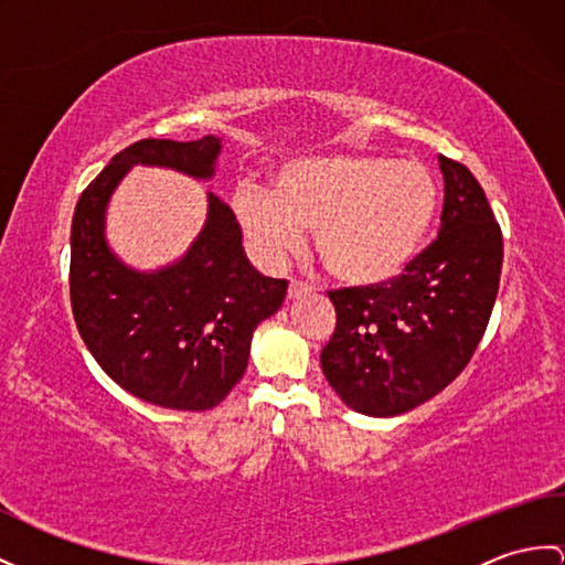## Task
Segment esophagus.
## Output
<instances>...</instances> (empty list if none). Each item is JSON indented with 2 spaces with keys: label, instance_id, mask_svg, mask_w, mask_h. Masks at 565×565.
I'll return each instance as SVG.
<instances>
[{
  "label": "esophagus",
  "instance_id": "obj_1",
  "mask_svg": "<svg viewBox=\"0 0 565 565\" xmlns=\"http://www.w3.org/2000/svg\"><path fill=\"white\" fill-rule=\"evenodd\" d=\"M307 292H309L307 285H301V282L292 280L290 287H287V299H299L301 295H307Z\"/></svg>",
  "mask_w": 565,
  "mask_h": 565
}]
</instances>
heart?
Wrapping results in <instances>:
<instances>
[{"label":"heart","instance_id":"1","mask_svg":"<svg viewBox=\"0 0 565 565\" xmlns=\"http://www.w3.org/2000/svg\"><path fill=\"white\" fill-rule=\"evenodd\" d=\"M438 203L441 184L424 162L348 153L285 162L270 191L244 186L232 209L264 266H280L313 230V249L338 280L374 287L415 260Z\"/></svg>","mask_w":565,"mask_h":565}]
</instances>
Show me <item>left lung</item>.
<instances>
[{"mask_svg":"<svg viewBox=\"0 0 565 565\" xmlns=\"http://www.w3.org/2000/svg\"><path fill=\"white\" fill-rule=\"evenodd\" d=\"M441 230L386 285L328 292L338 323L321 369L340 401L366 417L415 409L472 360L497 301L503 237L484 189L465 164L438 156Z\"/></svg>","mask_w":565,"mask_h":565,"instance_id":"left-lung-1","label":"left lung"}]
</instances>
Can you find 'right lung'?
I'll list each match as a JSON object with an SVG mask.
<instances>
[{
	"mask_svg": "<svg viewBox=\"0 0 565 565\" xmlns=\"http://www.w3.org/2000/svg\"><path fill=\"white\" fill-rule=\"evenodd\" d=\"M223 139H143L93 179L72 223L74 321L105 374L143 403L201 412L220 405L249 364L260 321L282 307L285 280L260 275L244 254L235 213L215 194L199 237L172 264L139 270L107 242V205L136 164L215 177Z\"/></svg>",
	"mask_w": 565,
	"mask_h": 565,
	"instance_id": "1",
	"label": "right lung"
}]
</instances>
